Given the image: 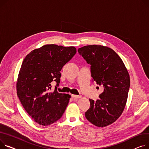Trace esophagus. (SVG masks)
I'll return each mask as SVG.
<instances>
[{
    "label": "esophagus",
    "mask_w": 149,
    "mask_h": 149,
    "mask_svg": "<svg viewBox=\"0 0 149 149\" xmlns=\"http://www.w3.org/2000/svg\"><path fill=\"white\" fill-rule=\"evenodd\" d=\"M72 97L74 99H78V98H80L81 96H79V95H72Z\"/></svg>",
    "instance_id": "obj_1"
}]
</instances>
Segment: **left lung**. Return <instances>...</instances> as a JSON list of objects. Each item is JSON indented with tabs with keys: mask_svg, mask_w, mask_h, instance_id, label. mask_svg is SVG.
Segmentation results:
<instances>
[{
	"mask_svg": "<svg viewBox=\"0 0 149 149\" xmlns=\"http://www.w3.org/2000/svg\"><path fill=\"white\" fill-rule=\"evenodd\" d=\"M78 52L90 64L92 81L103 88L97 101L89 100L91 107L85 113L86 118L96 126H107L114 122L124 110L130 75L121 58L110 48L87 45L78 48Z\"/></svg>",
	"mask_w": 149,
	"mask_h": 149,
	"instance_id": "obj_1",
	"label": "left lung"
}]
</instances>
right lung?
Instances as JSON below:
<instances>
[{
	"label": "right lung",
	"instance_id": "add662e5",
	"mask_svg": "<svg viewBox=\"0 0 149 149\" xmlns=\"http://www.w3.org/2000/svg\"><path fill=\"white\" fill-rule=\"evenodd\" d=\"M74 47L45 45L24 58L17 83V93L27 113L37 123L47 126L63 114L71 96L58 93L60 71L75 54ZM56 83L51 91V82Z\"/></svg>",
	"mask_w": 149,
	"mask_h": 149
}]
</instances>
